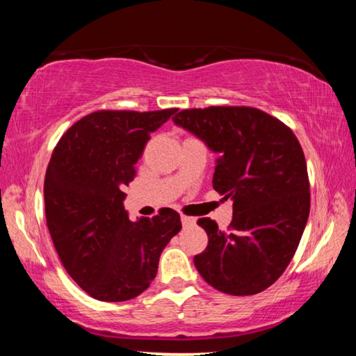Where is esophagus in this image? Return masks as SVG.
<instances>
[{
  "label": "esophagus",
  "instance_id": "34e87169",
  "mask_svg": "<svg viewBox=\"0 0 356 356\" xmlns=\"http://www.w3.org/2000/svg\"><path fill=\"white\" fill-rule=\"evenodd\" d=\"M180 220H182V225L184 226H188V225H195V218L193 216H186V215H180Z\"/></svg>",
  "mask_w": 356,
  "mask_h": 356
}]
</instances>
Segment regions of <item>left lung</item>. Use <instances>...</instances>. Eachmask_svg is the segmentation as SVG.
Here are the masks:
<instances>
[{"label":"left lung","instance_id":"1","mask_svg":"<svg viewBox=\"0 0 356 356\" xmlns=\"http://www.w3.org/2000/svg\"><path fill=\"white\" fill-rule=\"evenodd\" d=\"M172 120L218 154L213 188L234 201L227 231L197 220L209 236L195 256L197 272L229 295L265 291L292 261L309 216L308 168L297 136L252 106L191 108Z\"/></svg>","mask_w":356,"mask_h":356}]
</instances>
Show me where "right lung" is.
<instances>
[{"label": "right lung", "mask_w": 356, "mask_h": 356, "mask_svg": "<svg viewBox=\"0 0 356 356\" xmlns=\"http://www.w3.org/2000/svg\"><path fill=\"white\" fill-rule=\"evenodd\" d=\"M176 111H94L53 150L44 184L47 226L64 268L95 300L125 301L146 291L161 251L182 229L176 210L130 221L122 204L150 134Z\"/></svg>", "instance_id": "1"}]
</instances>
